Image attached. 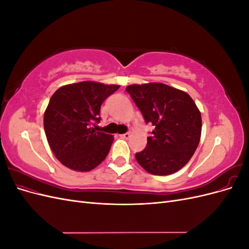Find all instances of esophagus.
<instances>
[{
  "label": "esophagus",
  "instance_id": "obj_1",
  "mask_svg": "<svg viewBox=\"0 0 249 249\" xmlns=\"http://www.w3.org/2000/svg\"><path fill=\"white\" fill-rule=\"evenodd\" d=\"M130 136H131L130 133H124V134H122V135H120V137L124 138V139H129V138H130Z\"/></svg>",
  "mask_w": 249,
  "mask_h": 249
}]
</instances>
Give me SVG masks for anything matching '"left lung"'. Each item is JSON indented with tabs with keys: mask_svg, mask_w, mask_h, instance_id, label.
<instances>
[{
	"mask_svg": "<svg viewBox=\"0 0 249 249\" xmlns=\"http://www.w3.org/2000/svg\"><path fill=\"white\" fill-rule=\"evenodd\" d=\"M155 130L146 147L135 155L137 162L155 176H168L189 162L201 134V115L189 94L162 83L125 88Z\"/></svg>",
	"mask_w": 249,
	"mask_h": 249,
	"instance_id": "8db88e82",
	"label": "left lung"
}]
</instances>
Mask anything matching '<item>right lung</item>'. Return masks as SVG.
I'll return each mask as SVG.
<instances>
[{"instance_id":"1","label":"right lung","mask_w":249,"mask_h":249,"mask_svg":"<svg viewBox=\"0 0 249 249\" xmlns=\"http://www.w3.org/2000/svg\"><path fill=\"white\" fill-rule=\"evenodd\" d=\"M119 85L80 82L59 88L43 116L44 132L52 152L64 166L89 171L109 153L112 135L99 132L101 106Z\"/></svg>"}]
</instances>
